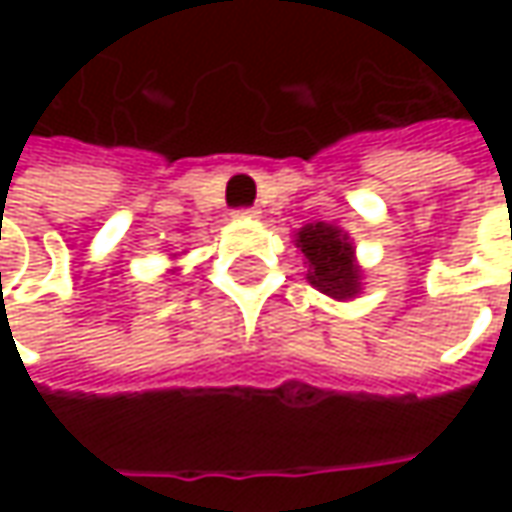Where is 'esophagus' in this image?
<instances>
[{
	"label": "esophagus",
	"mask_w": 512,
	"mask_h": 512,
	"mask_svg": "<svg viewBox=\"0 0 512 512\" xmlns=\"http://www.w3.org/2000/svg\"><path fill=\"white\" fill-rule=\"evenodd\" d=\"M239 216H247V219H256V216H259V210H256V207H242V210H239Z\"/></svg>",
	"instance_id": "obj_1"
}]
</instances>
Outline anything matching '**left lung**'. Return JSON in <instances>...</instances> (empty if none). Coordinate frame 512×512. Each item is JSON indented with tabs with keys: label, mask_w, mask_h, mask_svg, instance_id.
Listing matches in <instances>:
<instances>
[{
	"label": "left lung",
	"mask_w": 512,
	"mask_h": 512,
	"mask_svg": "<svg viewBox=\"0 0 512 512\" xmlns=\"http://www.w3.org/2000/svg\"><path fill=\"white\" fill-rule=\"evenodd\" d=\"M296 247L302 250L307 282L333 299H353L362 290V270L353 256V242L342 227L316 222L296 233Z\"/></svg>",
	"instance_id": "obj_1"
}]
</instances>
